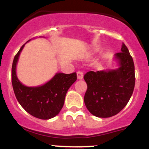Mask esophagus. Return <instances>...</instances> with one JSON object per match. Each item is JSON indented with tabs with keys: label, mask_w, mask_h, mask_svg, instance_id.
<instances>
[{
	"label": "esophagus",
	"mask_w": 149,
	"mask_h": 149,
	"mask_svg": "<svg viewBox=\"0 0 149 149\" xmlns=\"http://www.w3.org/2000/svg\"><path fill=\"white\" fill-rule=\"evenodd\" d=\"M77 76L78 79H82L83 77H84V74H83V72H81L79 71L77 72Z\"/></svg>",
	"instance_id": "obj_1"
}]
</instances>
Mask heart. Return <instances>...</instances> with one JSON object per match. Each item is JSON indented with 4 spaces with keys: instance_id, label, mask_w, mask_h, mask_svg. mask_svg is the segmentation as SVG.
Here are the masks:
<instances>
[{
    "instance_id": "1",
    "label": "heart",
    "mask_w": 149,
    "mask_h": 149,
    "mask_svg": "<svg viewBox=\"0 0 149 149\" xmlns=\"http://www.w3.org/2000/svg\"><path fill=\"white\" fill-rule=\"evenodd\" d=\"M97 49H95V50H94V52H92V53H94V52H97Z\"/></svg>"
}]
</instances>
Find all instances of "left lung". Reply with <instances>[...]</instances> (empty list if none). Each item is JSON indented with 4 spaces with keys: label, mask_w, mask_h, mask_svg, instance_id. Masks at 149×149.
<instances>
[{
    "label": "left lung",
    "mask_w": 149,
    "mask_h": 149,
    "mask_svg": "<svg viewBox=\"0 0 149 149\" xmlns=\"http://www.w3.org/2000/svg\"><path fill=\"white\" fill-rule=\"evenodd\" d=\"M117 68L90 71L84 76L87 90L84 97L89 111L100 118L111 117L121 111L130 100L135 86L133 58L124 43L113 56Z\"/></svg>",
    "instance_id": "left-lung-1"
}]
</instances>
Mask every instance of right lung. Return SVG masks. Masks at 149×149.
Listing matches in <instances>:
<instances>
[{
    "label": "right lung",
    "instance_id": "add662e5",
    "mask_svg": "<svg viewBox=\"0 0 149 149\" xmlns=\"http://www.w3.org/2000/svg\"><path fill=\"white\" fill-rule=\"evenodd\" d=\"M30 40L20 47L13 62L12 84L14 93L19 104L32 116L40 119H52L61 111L67 92L77 80V74L57 72L52 79L42 85H24L17 78L16 68L20 53Z\"/></svg>",
    "mask_w": 149,
    "mask_h": 149
}]
</instances>
